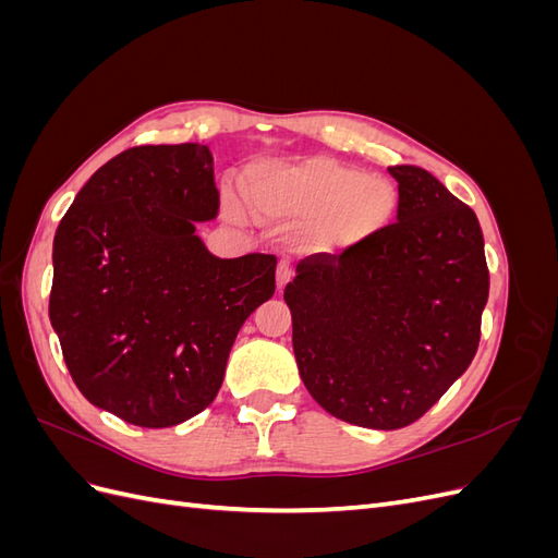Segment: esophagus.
Returning <instances> with one entry per match:
<instances>
[{"label":"esophagus","mask_w":558,"mask_h":558,"mask_svg":"<svg viewBox=\"0 0 558 558\" xmlns=\"http://www.w3.org/2000/svg\"><path fill=\"white\" fill-rule=\"evenodd\" d=\"M291 277H293V267H291V263L281 260V263H279V267H277V289L281 291L283 286L291 281Z\"/></svg>","instance_id":"1"}]
</instances>
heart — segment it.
Here are the masks:
<instances>
[{
	"instance_id": "obj_1",
	"label": "heart",
	"mask_w": 558,
	"mask_h": 558,
	"mask_svg": "<svg viewBox=\"0 0 558 558\" xmlns=\"http://www.w3.org/2000/svg\"><path fill=\"white\" fill-rule=\"evenodd\" d=\"M248 195L267 221L307 223L302 242L324 253L373 242L400 207L391 179L328 156L260 162L248 172ZM230 209L242 214L238 199H230Z\"/></svg>"
}]
</instances>
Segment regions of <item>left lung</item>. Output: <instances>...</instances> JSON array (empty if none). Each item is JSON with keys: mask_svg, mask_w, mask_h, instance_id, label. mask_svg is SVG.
I'll use <instances>...</instances> for the list:
<instances>
[{"mask_svg": "<svg viewBox=\"0 0 558 558\" xmlns=\"http://www.w3.org/2000/svg\"><path fill=\"white\" fill-rule=\"evenodd\" d=\"M398 221L379 238L298 263L283 300L312 398L353 426L414 424L472 363L488 298L475 211L430 172L388 167Z\"/></svg>", "mask_w": 558, "mask_h": 558, "instance_id": "8db88e82", "label": "left lung"}]
</instances>
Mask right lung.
Here are the masks:
<instances>
[{
    "mask_svg": "<svg viewBox=\"0 0 558 558\" xmlns=\"http://www.w3.org/2000/svg\"><path fill=\"white\" fill-rule=\"evenodd\" d=\"M218 214L209 146H134L83 185L53 240L48 316L95 408L167 428L223 384L244 320L275 295L277 258H216L195 223Z\"/></svg>",
    "mask_w": 558,
    "mask_h": 558,
    "instance_id": "1",
    "label": "right lung"
}]
</instances>
